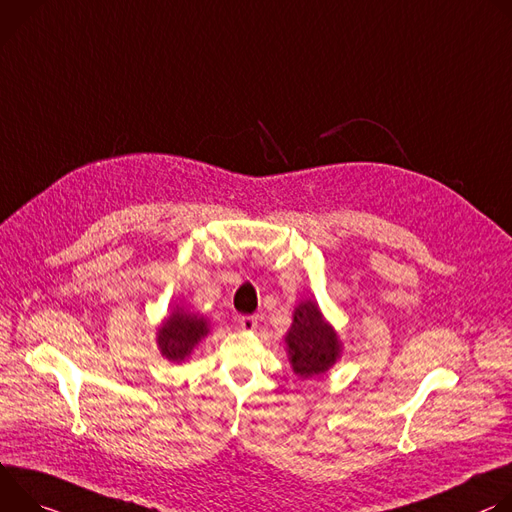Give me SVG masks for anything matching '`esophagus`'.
I'll return each instance as SVG.
<instances>
[{
  "label": "esophagus",
  "mask_w": 512,
  "mask_h": 512,
  "mask_svg": "<svg viewBox=\"0 0 512 512\" xmlns=\"http://www.w3.org/2000/svg\"><path fill=\"white\" fill-rule=\"evenodd\" d=\"M238 323L242 329H248V331H254L258 327V317L254 315H240L238 317Z\"/></svg>",
  "instance_id": "esophagus-1"
}]
</instances>
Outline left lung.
<instances>
[{
	"instance_id": "8db88e82",
	"label": "left lung",
	"mask_w": 512,
	"mask_h": 512,
	"mask_svg": "<svg viewBox=\"0 0 512 512\" xmlns=\"http://www.w3.org/2000/svg\"><path fill=\"white\" fill-rule=\"evenodd\" d=\"M285 344L289 364L301 378L323 376L337 364L344 352L342 339L313 299H303L295 307Z\"/></svg>"
}]
</instances>
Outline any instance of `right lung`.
Wrapping results in <instances>:
<instances>
[{
    "label": "right lung",
    "mask_w": 512,
    "mask_h": 512,
    "mask_svg": "<svg viewBox=\"0 0 512 512\" xmlns=\"http://www.w3.org/2000/svg\"><path fill=\"white\" fill-rule=\"evenodd\" d=\"M211 333L207 317L193 313L181 305L173 307L156 329V346L168 362H185L195 348Z\"/></svg>",
    "instance_id": "right-lung-1"
}]
</instances>
